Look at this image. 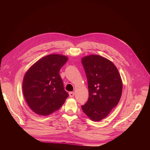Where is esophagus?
<instances>
[{"label":"esophagus","instance_id":"esophagus-1","mask_svg":"<svg viewBox=\"0 0 150 150\" xmlns=\"http://www.w3.org/2000/svg\"><path fill=\"white\" fill-rule=\"evenodd\" d=\"M74 92H70L69 93V96L71 97V98H72V97H74Z\"/></svg>","mask_w":150,"mask_h":150}]
</instances>
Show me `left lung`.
Masks as SVG:
<instances>
[{"label":"left lung","mask_w":150,"mask_h":150,"mask_svg":"<svg viewBox=\"0 0 150 150\" xmlns=\"http://www.w3.org/2000/svg\"><path fill=\"white\" fill-rule=\"evenodd\" d=\"M89 90L88 100L82 110L90 120H102L118 104L121 97L122 82L113 62L99 55L81 59Z\"/></svg>","instance_id":"left-lung-1"}]
</instances>
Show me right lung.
Segmentation results:
<instances>
[{"mask_svg":"<svg viewBox=\"0 0 150 150\" xmlns=\"http://www.w3.org/2000/svg\"><path fill=\"white\" fill-rule=\"evenodd\" d=\"M68 59L61 54H49L36 61L25 72L23 94L29 106L36 114H52L62 106L69 96L59 74Z\"/></svg>","mask_w":150,"mask_h":150,"instance_id":"right-lung-1","label":"right lung"}]
</instances>
